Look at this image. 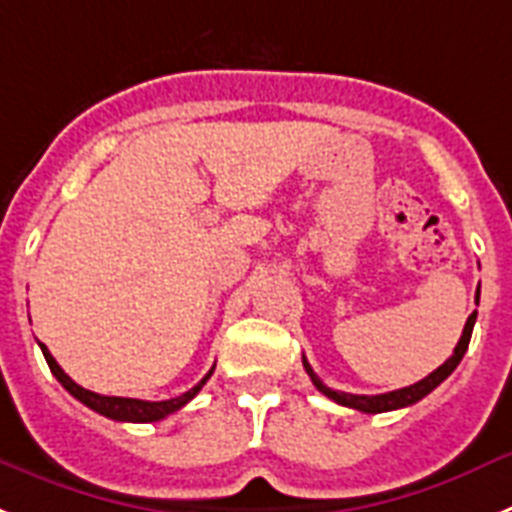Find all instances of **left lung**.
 I'll list each match as a JSON object with an SVG mask.
<instances>
[{"label":"left lung","instance_id":"obj_1","mask_svg":"<svg viewBox=\"0 0 512 512\" xmlns=\"http://www.w3.org/2000/svg\"><path fill=\"white\" fill-rule=\"evenodd\" d=\"M477 304H479V291H477ZM474 322H477V311L471 314L469 319H466L464 324V332H461V340L459 345L453 348V355L448 358L443 366L435 368L430 376H425L422 381H417V384L412 386H404V389H397V391H386V394H373V397H366V394H345V391H335L330 389V386H324L322 381L317 379V373L311 371V366L306 363L304 358V368L306 373L311 376V381H314V386H317L319 391H322L324 397H330L332 402L342 404V407H350V410H358V412H368V415H376V412H389V410H399V407H410V404L420 402L422 397H428L430 391L435 389L438 384H443V381L448 379L453 373V368L459 366L461 358H464L466 348H469V340H471V330H474Z\"/></svg>","mask_w":512,"mask_h":512}]
</instances>
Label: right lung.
<instances>
[{
	"instance_id": "1",
	"label": "right lung",
	"mask_w": 512,
	"mask_h": 512,
	"mask_svg": "<svg viewBox=\"0 0 512 512\" xmlns=\"http://www.w3.org/2000/svg\"><path fill=\"white\" fill-rule=\"evenodd\" d=\"M41 350H43V355H46V363H48V368H51V373L61 381V386L69 391L71 397L79 399L82 404H87L90 410L100 412V415L110 417V420H121V422H157V420H164L167 415H172V412H177L180 407H185V404H188L190 399H193L195 394L203 389V384L211 379L213 368H216V366H213L211 371H208L206 376H203V379L193 386V389L185 391V394H180V397L164 399V402H144V399L105 397V394H95V391L84 389V386H79L77 381H71L69 376H66L64 368L56 363V358L48 353V348L43 345V342H41Z\"/></svg>"
}]
</instances>
